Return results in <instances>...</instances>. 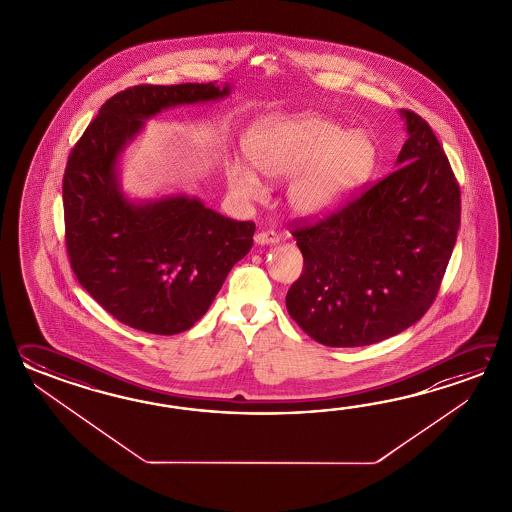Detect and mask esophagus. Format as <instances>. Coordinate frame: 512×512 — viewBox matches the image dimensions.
Returning a JSON list of instances; mask_svg holds the SVG:
<instances>
[{
    "instance_id": "obj_1",
    "label": "esophagus",
    "mask_w": 512,
    "mask_h": 512,
    "mask_svg": "<svg viewBox=\"0 0 512 512\" xmlns=\"http://www.w3.org/2000/svg\"><path fill=\"white\" fill-rule=\"evenodd\" d=\"M280 241V236L276 234V232H258L256 236H254V243L256 245H276Z\"/></svg>"
}]
</instances>
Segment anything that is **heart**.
Masks as SVG:
<instances>
[{
    "mask_svg": "<svg viewBox=\"0 0 512 512\" xmlns=\"http://www.w3.org/2000/svg\"><path fill=\"white\" fill-rule=\"evenodd\" d=\"M241 159H229L225 177L230 192L245 201L263 196L258 170L271 181L291 179L287 205L300 218L335 212L377 163V146L366 131H348L316 113H272L252 122L243 135Z\"/></svg>",
    "mask_w": 512,
    "mask_h": 512,
    "instance_id": "1",
    "label": "heart"
}]
</instances>
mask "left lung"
<instances>
[{"label": "left lung", "instance_id": "8db88e82", "mask_svg": "<svg viewBox=\"0 0 512 512\" xmlns=\"http://www.w3.org/2000/svg\"><path fill=\"white\" fill-rule=\"evenodd\" d=\"M397 170L316 225L294 230L304 271L287 311L329 348L370 346L414 326L435 300L461 221V194L432 128L401 109Z\"/></svg>", "mask_w": 512, "mask_h": 512}]
</instances>
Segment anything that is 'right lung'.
<instances>
[{"label":"right lung","mask_w":512,"mask_h":512,"mask_svg":"<svg viewBox=\"0 0 512 512\" xmlns=\"http://www.w3.org/2000/svg\"><path fill=\"white\" fill-rule=\"evenodd\" d=\"M230 93L216 82L130 87L100 108L69 155L62 194L71 269L126 326L152 335L190 329L251 251L252 221L225 218L186 194L131 199L120 185V157L146 120Z\"/></svg>","instance_id":"add662e5"}]
</instances>
